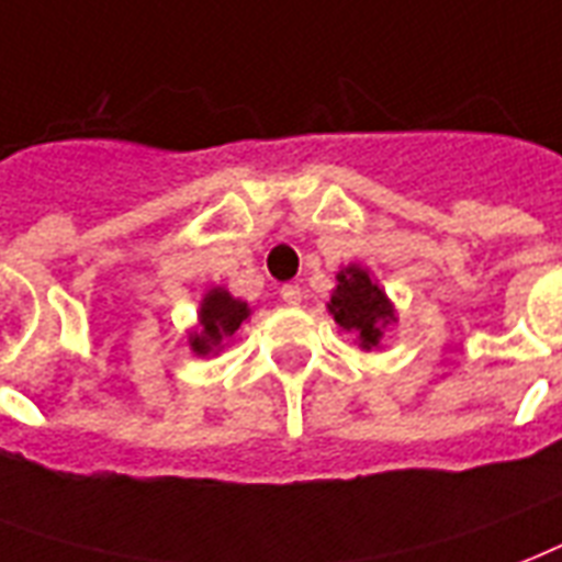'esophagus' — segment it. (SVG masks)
<instances>
[{"label":"esophagus","instance_id":"1","mask_svg":"<svg viewBox=\"0 0 562 562\" xmlns=\"http://www.w3.org/2000/svg\"><path fill=\"white\" fill-rule=\"evenodd\" d=\"M280 297L285 300L289 306H297L300 300H303V291H300V285L289 282V285H282V289H280Z\"/></svg>","mask_w":562,"mask_h":562}]
</instances>
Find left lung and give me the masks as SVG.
I'll use <instances>...</instances> for the list:
<instances>
[{
    "label": "left lung",
    "mask_w": 562,
    "mask_h": 562,
    "mask_svg": "<svg viewBox=\"0 0 562 562\" xmlns=\"http://www.w3.org/2000/svg\"><path fill=\"white\" fill-rule=\"evenodd\" d=\"M327 310L338 329L357 338L362 350H380L385 327L397 321L395 303L380 289L371 271L357 262L345 265L336 273V289L329 294Z\"/></svg>",
    "instance_id": "8db88e82"
}]
</instances>
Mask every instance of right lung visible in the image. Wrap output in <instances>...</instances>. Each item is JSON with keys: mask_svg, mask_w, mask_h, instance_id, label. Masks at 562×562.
Listing matches in <instances>:
<instances>
[{"mask_svg": "<svg viewBox=\"0 0 562 562\" xmlns=\"http://www.w3.org/2000/svg\"><path fill=\"white\" fill-rule=\"evenodd\" d=\"M247 318H250V306L233 297L224 285H214L200 300L196 324L188 329V348L194 357H214L226 348V341Z\"/></svg>", "mask_w": 562, "mask_h": 562, "instance_id": "1", "label": "right lung"}]
</instances>
